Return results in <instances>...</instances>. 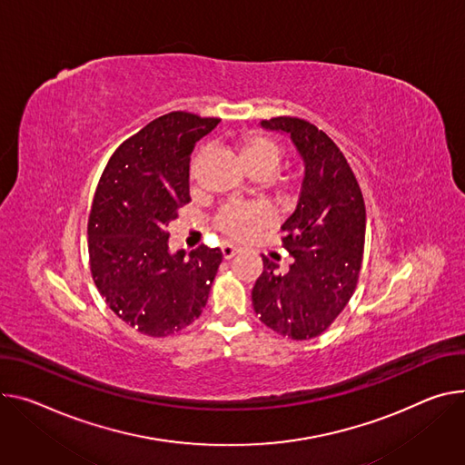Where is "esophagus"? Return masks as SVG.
Instances as JSON below:
<instances>
[{"instance_id": "esophagus-1", "label": "esophagus", "mask_w": 465, "mask_h": 465, "mask_svg": "<svg viewBox=\"0 0 465 465\" xmlns=\"http://www.w3.org/2000/svg\"><path fill=\"white\" fill-rule=\"evenodd\" d=\"M223 256H224V260H232V258H235L237 256V248L235 246H232V244H223Z\"/></svg>"}]
</instances>
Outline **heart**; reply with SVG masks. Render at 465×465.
<instances>
[{"mask_svg": "<svg viewBox=\"0 0 465 465\" xmlns=\"http://www.w3.org/2000/svg\"><path fill=\"white\" fill-rule=\"evenodd\" d=\"M233 148L237 150L241 161L246 164L250 174L263 173L271 178L282 161L280 144L262 134L242 135L233 143ZM203 161H205V153L198 152L191 163L193 182H198ZM265 223H267V217L263 213V209H260L258 205H224L215 217V226L224 235L235 241H242V239H248L250 235H254L258 230L265 226Z\"/></svg>", "mask_w": 465, "mask_h": 465, "instance_id": "b5f03b06", "label": "heart"}]
</instances>
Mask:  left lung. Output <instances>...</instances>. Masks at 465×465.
<instances>
[{
    "instance_id": "1",
    "label": "left lung",
    "mask_w": 465,
    "mask_h": 465,
    "mask_svg": "<svg viewBox=\"0 0 465 465\" xmlns=\"http://www.w3.org/2000/svg\"><path fill=\"white\" fill-rule=\"evenodd\" d=\"M262 125L291 137L304 161V180L297 209L282 226L289 269L278 272L263 258L252 306L271 330L289 340H312L337 319L356 289L365 242L363 194L343 152L317 125L297 116Z\"/></svg>"
}]
</instances>
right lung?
Returning a JSON list of instances; mask_svg holds the SVG:
<instances>
[{
  "mask_svg": "<svg viewBox=\"0 0 465 465\" xmlns=\"http://www.w3.org/2000/svg\"><path fill=\"white\" fill-rule=\"evenodd\" d=\"M221 118L174 111L124 141L111 155L89 215L93 280L118 319L150 337L189 326L205 308L223 252L168 250L166 228L191 202L194 144Z\"/></svg>",
  "mask_w": 465,
  "mask_h": 465,
  "instance_id": "1",
  "label": "right lung"
}]
</instances>
